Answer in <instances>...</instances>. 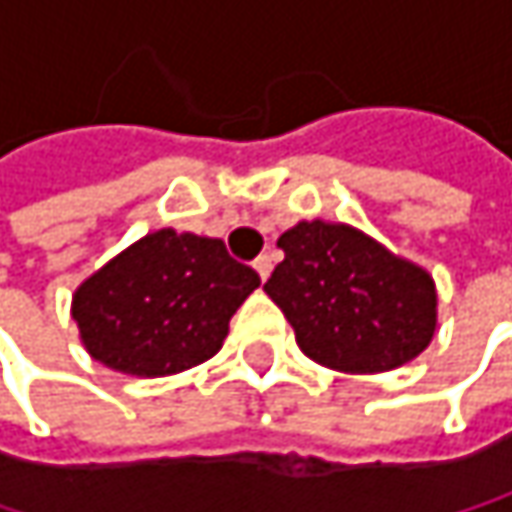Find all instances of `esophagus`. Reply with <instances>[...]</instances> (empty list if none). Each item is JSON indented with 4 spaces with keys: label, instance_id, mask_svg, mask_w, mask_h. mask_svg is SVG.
I'll list each match as a JSON object with an SVG mask.
<instances>
[{
    "label": "esophagus",
    "instance_id": "1",
    "mask_svg": "<svg viewBox=\"0 0 512 512\" xmlns=\"http://www.w3.org/2000/svg\"><path fill=\"white\" fill-rule=\"evenodd\" d=\"M255 272L260 275V281H266L269 278V272H272V257L269 255H260L255 260Z\"/></svg>",
    "mask_w": 512,
    "mask_h": 512
}]
</instances>
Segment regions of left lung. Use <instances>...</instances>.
<instances>
[{"instance_id": "obj_1", "label": "left lung", "mask_w": 512, "mask_h": 512, "mask_svg": "<svg viewBox=\"0 0 512 512\" xmlns=\"http://www.w3.org/2000/svg\"><path fill=\"white\" fill-rule=\"evenodd\" d=\"M284 260L263 284L305 356L341 373H385L433 341V275L344 222H299L278 237Z\"/></svg>"}]
</instances>
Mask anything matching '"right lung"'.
I'll return each mask as SVG.
<instances>
[{"mask_svg":"<svg viewBox=\"0 0 512 512\" xmlns=\"http://www.w3.org/2000/svg\"><path fill=\"white\" fill-rule=\"evenodd\" d=\"M257 284L222 240L162 228L88 275L70 314L94 361L154 379L216 356Z\"/></svg>","mask_w":512,"mask_h":512,"instance_id":"right-lung-1","label":"right lung"}]
</instances>
